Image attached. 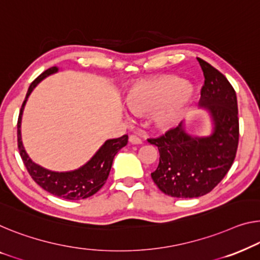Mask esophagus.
Wrapping results in <instances>:
<instances>
[{
    "label": "esophagus",
    "instance_id": "obj_1",
    "mask_svg": "<svg viewBox=\"0 0 260 260\" xmlns=\"http://www.w3.org/2000/svg\"><path fill=\"white\" fill-rule=\"evenodd\" d=\"M129 142L133 143V145H140L142 143V140L140 137H138L137 134H131L129 135Z\"/></svg>",
    "mask_w": 260,
    "mask_h": 260
}]
</instances>
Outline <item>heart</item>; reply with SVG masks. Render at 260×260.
<instances>
[{
    "label": "heart",
    "mask_w": 260,
    "mask_h": 260,
    "mask_svg": "<svg viewBox=\"0 0 260 260\" xmlns=\"http://www.w3.org/2000/svg\"><path fill=\"white\" fill-rule=\"evenodd\" d=\"M193 95V86L177 77L164 76L139 81L127 92L126 106L134 114L157 111L161 125L174 123L183 113Z\"/></svg>",
    "instance_id": "1"
}]
</instances>
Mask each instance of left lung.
<instances>
[{
  "label": "left lung",
  "instance_id": "8db88e82",
  "mask_svg": "<svg viewBox=\"0 0 260 260\" xmlns=\"http://www.w3.org/2000/svg\"><path fill=\"white\" fill-rule=\"evenodd\" d=\"M204 75L200 105L211 113L210 137L191 138L183 122L147 141L157 147L160 162L152 179L162 192L179 199H192L210 192L234 164L239 140L236 91L223 73L197 58Z\"/></svg>",
  "mask_w": 260,
  "mask_h": 260
}]
</instances>
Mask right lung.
I'll return each mask as SVG.
<instances>
[{"label": "right lung", "instance_id": "right-lung-1", "mask_svg": "<svg viewBox=\"0 0 260 260\" xmlns=\"http://www.w3.org/2000/svg\"><path fill=\"white\" fill-rule=\"evenodd\" d=\"M57 68H50L37 77L32 83L30 84L26 92L25 99L22 104L21 110H19L18 120H17V146L21 155L23 164H24L26 170L32 177V180L36 183L49 191L52 195L63 197L65 200H83L87 199L99 190L104 184L106 183V180L110 175L113 158L122 147H125L128 142V135H122L118 139H110L105 141V143L100 147L91 160L85 164L83 167L79 169L73 170V172L67 173H56L50 172L48 169H44L40 166L34 164L30 160L28 154L23 147L22 139H21V119L23 108H24L25 102L28 99L31 91L34 87L40 83V81L45 78L46 76L51 73L57 72Z\"/></svg>", "mask_w": 260, "mask_h": 260}]
</instances>
